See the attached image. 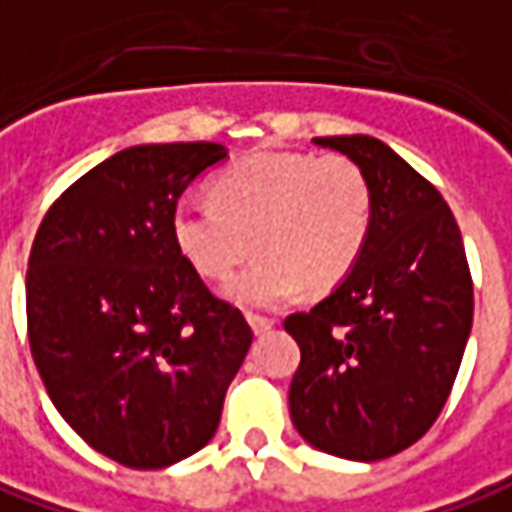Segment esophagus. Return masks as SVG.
<instances>
[{
    "mask_svg": "<svg viewBox=\"0 0 512 512\" xmlns=\"http://www.w3.org/2000/svg\"><path fill=\"white\" fill-rule=\"evenodd\" d=\"M249 323H252V328H255V334H263V331H269V328H274V317H269V314H249Z\"/></svg>",
    "mask_w": 512,
    "mask_h": 512,
    "instance_id": "obj_1",
    "label": "esophagus"
}]
</instances>
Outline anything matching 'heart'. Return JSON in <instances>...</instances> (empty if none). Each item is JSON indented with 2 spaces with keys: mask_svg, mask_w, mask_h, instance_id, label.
<instances>
[{
  "mask_svg": "<svg viewBox=\"0 0 512 512\" xmlns=\"http://www.w3.org/2000/svg\"><path fill=\"white\" fill-rule=\"evenodd\" d=\"M374 229V186L348 155L252 152L212 178V201L172 209V238L189 266L226 283L243 306H274L303 289L326 291L357 266Z\"/></svg>",
  "mask_w": 512,
  "mask_h": 512,
  "instance_id": "b5f03b06",
  "label": "heart"
}]
</instances>
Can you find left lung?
<instances>
[{
  "label": "left lung",
  "instance_id": "8db88e82",
  "mask_svg": "<svg viewBox=\"0 0 512 512\" xmlns=\"http://www.w3.org/2000/svg\"><path fill=\"white\" fill-rule=\"evenodd\" d=\"M314 144L368 172L374 229L343 283L283 323L300 345L291 422L317 450L377 462L442 414L473 326V280L456 218L428 178L371 135Z\"/></svg>",
  "mask_w": 512,
  "mask_h": 512
}]
</instances>
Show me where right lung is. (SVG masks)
<instances>
[{
	"mask_svg": "<svg viewBox=\"0 0 512 512\" xmlns=\"http://www.w3.org/2000/svg\"><path fill=\"white\" fill-rule=\"evenodd\" d=\"M223 144H141L84 172L27 257V340L81 439L135 470L201 450L252 345L172 238V209Z\"/></svg>",
	"mask_w": 512,
	"mask_h": 512,
	"instance_id": "add662e5",
	"label": "right lung"
}]
</instances>
